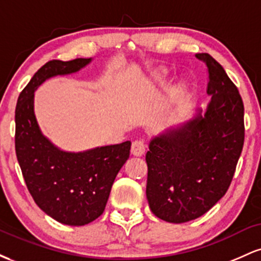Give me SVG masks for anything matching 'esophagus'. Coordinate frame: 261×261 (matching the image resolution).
<instances>
[{"instance_id":"esophagus-1","label":"esophagus","mask_w":261,"mask_h":261,"mask_svg":"<svg viewBox=\"0 0 261 261\" xmlns=\"http://www.w3.org/2000/svg\"><path fill=\"white\" fill-rule=\"evenodd\" d=\"M145 151H146V145L142 140L134 141L133 146H131V153L134 155H137V157H140V155L145 154Z\"/></svg>"}]
</instances>
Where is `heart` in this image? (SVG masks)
I'll list each match as a JSON object with an SVG mask.
<instances>
[{
  "label": "heart",
  "instance_id": "heart-1",
  "mask_svg": "<svg viewBox=\"0 0 261 261\" xmlns=\"http://www.w3.org/2000/svg\"><path fill=\"white\" fill-rule=\"evenodd\" d=\"M182 89H184V88H182V86H178V87H176V92L180 93V92H182Z\"/></svg>",
  "mask_w": 261,
  "mask_h": 261
}]
</instances>
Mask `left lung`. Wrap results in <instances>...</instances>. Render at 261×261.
I'll return each instance as SVG.
<instances>
[{
  "instance_id": "left-lung-1",
  "label": "left lung",
  "mask_w": 261,
  "mask_h": 261,
  "mask_svg": "<svg viewBox=\"0 0 261 261\" xmlns=\"http://www.w3.org/2000/svg\"><path fill=\"white\" fill-rule=\"evenodd\" d=\"M205 113L152 137L146 153V196L161 220L184 223L214 207L228 190L244 143V106L234 83L208 54Z\"/></svg>"
}]
</instances>
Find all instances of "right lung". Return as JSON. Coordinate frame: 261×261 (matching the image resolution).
I'll return each instance as SVG.
<instances>
[{
  "label": "right lung",
  "mask_w": 261,
  "mask_h": 261,
  "mask_svg": "<svg viewBox=\"0 0 261 261\" xmlns=\"http://www.w3.org/2000/svg\"><path fill=\"white\" fill-rule=\"evenodd\" d=\"M92 59L53 60L32 77L16 107V153L29 193L47 216L85 226L103 214L113 182L130 155L131 142L67 152L44 136L34 114V92L55 76L79 72Z\"/></svg>",
  "instance_id": "1"
}]
</instances>
